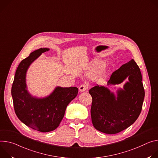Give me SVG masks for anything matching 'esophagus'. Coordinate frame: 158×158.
<instances>
[{"label":"esophagus","instance_id":"obj_1","mask_svg":"<svg viewBox=\"0 0 158 158\" xmlns=\"http://www.w3.org/2000/svg\"><path fill=\"white\" fill-rule=\"evenodd\" d=\"M89 89V85L87 84H81L79 87V90L80 92H85Z\"/></svg>","mask_w":158,"mask_h":158}]
</instances>
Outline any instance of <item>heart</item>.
Wrapping results in <instances>:
<instances>
[{"label": "heart", "mask_w": 158, "mask_h": 158, "mask_svg": "<svg viewBox=\"0 0 158 158\" xmlns=\"http://www.w3.org/2000/svg\"><path fill=\"white\" fill-rule=\"evenodd\" d=\"M102 67H103V64L102 63H96L92 68V71L93 72H97L99 71L100 69H102Z\"/></svg>", "instance_id": "obj_1"}]
</instances>
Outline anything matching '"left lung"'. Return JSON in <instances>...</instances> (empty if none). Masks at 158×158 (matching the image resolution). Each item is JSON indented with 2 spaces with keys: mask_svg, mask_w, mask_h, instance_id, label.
Here are the masks:
<instances>
[{
  "mask_svg": "<svg viewBox=\"0 0 158 158\" xmlns=\"http://www.w3.org/2000/svg\"><path fill=\"white\" fill-rule=\"evenodd\" d=\"M129 77L124 90L113 93L103 86L96 85L89 90L92 97V122L94 127L109 134L118 133L131 126L141 112L145 95L140 68L132 59L114 72L109 85L119 84Z\"/></svg>",
  "mask_w": 158,
  "mask_h": 158,
  "instance_id": "8db88e82",
  "label": "left lung"
}]
</instances>
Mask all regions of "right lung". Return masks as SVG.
I'll list each match as a JSON object with an SVG mask.
<instances>
[{
	"mask_svg": "<svg viewBox=\"0 0 158 158\" xmlns=\"http://www.w3.org/2000/svg\"><path fill=\"white\" fill-rule=\"evenodd\" d=\"M48 48L33 51L23 60L17 67L11 94L15 113L18 118L30 128L42 132L56 129L62 120L68 105L77 94V87H57L49 97H32L26 90V73L31 63Z\"/></svg>",
	"mask_w": 158,
	"mask_h": 158,
	"instance_id": "1",
	"label": "right lung"
}]
</instances>
